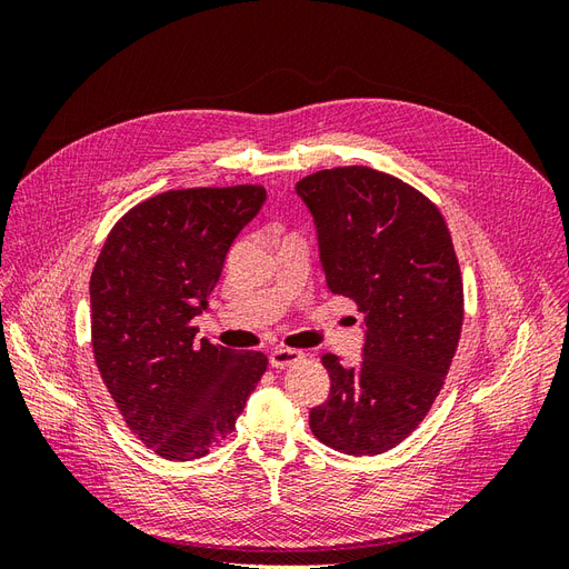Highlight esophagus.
I'll list each match as a JSON object with an SVG mask.
<instances>
[{"label":"esophagus","mask_w":569,"mask_h":569,"mask_svg":"<svg viewBox=\"0 0 569 569\" xmlns=\"http://www.w3.org/2000/svg\"><path fill=\"white\" fill-rule=\"evenodd\" d=\"M301 358H303V353H301V351L280 347V349H274V351L270 353V366H272V368H278V370H282V368H289V366L299 363Z\"/></svg>","instance_id":"obj_1"}]
</instances>
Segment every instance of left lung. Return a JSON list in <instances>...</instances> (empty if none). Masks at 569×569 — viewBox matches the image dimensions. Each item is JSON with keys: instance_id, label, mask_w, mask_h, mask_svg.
Returning <instances> with one entry per match:
<instances>
[{"instance_id": "left-lung-1", "label": "left lung", "mask_w": 569, "mask_h": 569, "mask_svg": "<svg viewBox=\"0 0 569 569\" xmlns=\"http://www.w3.org/2000/svg\"><path fill=\"white\" fill-rule=\"evenodd\" d=\"M313 213L325 282L366 313L363 360L322 356L330 396L311 410L335 451L377 456L401 443L439 396L462 330V278L437 203L368 166L297 182Z\"/></svg>"}]
</instances>
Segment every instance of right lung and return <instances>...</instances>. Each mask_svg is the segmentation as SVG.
I'll list each match as a JSON object with an SVG mask.
<instances>
[{
	"label": "right lung",
	"instance_id": "obj_1",
	"mask_svg": "<svg viewBox=\"0 0 569 569\" xmlns=\"http://www.w3.org/2000/svg\"><path fill=\"white\" fill-rule=\"evenodd\" d=\"M261 184L192 187L137 203L109 232L90 280L92 351L120 416L168 460L226 439L268 358L197 341L222 263L261 211Z\"/></svg>",
	"mask_w": 569,
	"mask_h": 569
}]
</instances>
